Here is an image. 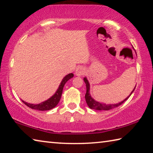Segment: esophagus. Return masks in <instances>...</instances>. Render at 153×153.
Returning <instances> with one entry per match:
<instances>
[{
  "label": "esophagus",
  "mask_w": 153,
  "mask_h": 153,
  "mask_svg": "<svg viewBox=\"0 0 153 153\" xmlns=\"http://www.w3.org/2000/svg\"><path fill=\"white\" fill-rule=\"evenodd\" d=\"M86 69L83 67H77L76 70V75L77 76H84V75L86 74Z\"/></svg>",
  "instance_id": "esophagus-1"
}]
</instances>
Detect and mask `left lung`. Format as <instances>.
I'll list each match as a JSON object with an SVG mask.
<instances>
[{
  "label": "left lung",
  "mask_w": 153,
  "mask_h": 153,
  "mask_svg": "<svg viewBox=\"0 0 153 153\" xmlns=\"http://www.w3.org/2000/svg\"><path fill=\"white\" fill-rule=\"evenodd\" d=\"M84 81L86 86V94H85V98H86V103H87L88 106L90 108H92V109H95V110L108 111V110L112 109V108L119 107V106L121 105V104H123V103L125 102L129 97H130L131 94H132L133 92L134 91V90H135V88H136V87L134 88V90L130 93V94H129V96H128V97H127L126 99H124L123 101L117 103V104H105V103H102V102L96 101L94 98H92L91 97V96H90V84H89L88 81L86 77H84Z\"/></svg>",
  "instance_id": "1"
}]
</instances>
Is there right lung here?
I'll return each instance as SVG.
<instances>
[{
  "label": "right lung",
  "instance_id": "obj_1",
  "mask_svg": "<svg viewBox=\"0 0 153 153\" xmlns=\"http://www.w3.org/2000/svg\"><path fill=\"white\" fill-rule=\"evenodd\" d=\"M74 77L73 74H69L67 75L66 76L63 77V80H62L61 82V84L59 85L56 92L55 93V94L48 98V100H46V101H44L40 103V104H30V103H27L26 102L22 100V102L24 103L25 105H27L28 107H30L32 109H36L38 111H48L51 110L54 107H55L59 102V100L61 99L62 92H63V87L65 84V83L68 81L69 79L72 78Z\"/></svg>",
  "mask_w": 153,
  "mask_h": 153
}]
</instances>
